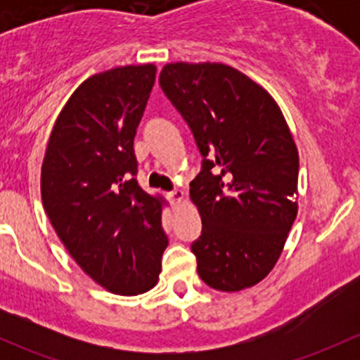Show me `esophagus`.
<instances>
[{
    "label": "esophagus",
    "instance_id": "obj_1",
    "mask_svg": "<svg viewBox=\"0 0 360 360\" xmlns=\"http://www.w3.org/2000/svg\"><path fill=\"white\" fill-rule=\"evenodd\" d=\"M169 198H170V202H172V203H181L184 200V191L179 190V188H176L174 191H170Z\"/></svg>",
    "mask_w": 360,
    "mask_h": 360
}]
</instances>
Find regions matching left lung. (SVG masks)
I'll return each mask as SVG.
<instances>
[{"label": "left lung", "instance_id": "obj_1", "mask_svg": "<svg viewBox=\"0 0 360 360\" xmlns=\"http://www.w3.org/2000/svg\"><path fill=\"white\" fill-rule=\"evenodd\" d=\"M160 86L193 132L202 172L190 198L202 217L191 250L209 288L238 292L277 264L297 214L300 155L277 101L221 63H172Z\"/></svg>", "mask_w": 360, "mask_h": 360}]
</instances>
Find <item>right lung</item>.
<instances>
[{"instance_id": "obj_1", "label": "right lung", "mask_w": 360, "mask_h": 360, "mask_svg": "<svg viewBox=\"0 0 360 360\" xmlns=\"http://www.w3.org/2000/svg\"><path fill=\"white\" fill-rule=\"evenodd\" d=\"M155 78V64L86 78L57 116L41 163L43 207L60 242L96 284L122 296L158 284L169 245L167 200L134 179V137Z\"/></svg>"}]
</instances>
